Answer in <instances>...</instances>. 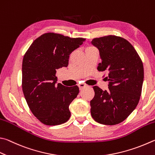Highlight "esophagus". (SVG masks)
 Instances as JSON below:
<instances>
[{
    "label": "esophagus",
    "mask_w": 155,
    "mask_h": 155,
    "mask_svg": "<svg viewBox=\"0 0 155 155\" xmlns=\"http://www.w3.org/2000/svg\"><path fill=\"white\" fill-rule=\"evenodd\" d=\"M78 87H79V89L81 90H82L83 88H85V87H86V85H85V84H83V83H81V84H79V85H78Z\"/></svg>",
    "instance_id": "obj_1"
}]
</instances>
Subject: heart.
Returning a JSON list of instances; mask_svg holds the SVG:
<instances>
[{
    "instance_id": "b5f03b06",
    "label": "heart",
    "mask_w": 155,
    "mask_h": 155,
    "mask_svg": "<svg viewBox=\"0 0 155 155\" xmlns=\"http://www.w3.org/2000/svg\"><path fill=\"white\" fill-rule=\"evenodd\" d=\"M93 47H91V46H89V47H87V48L85 49V50H87V49H91V48H93Z\"/></svg>"
}]
</instances>
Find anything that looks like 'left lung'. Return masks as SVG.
Listing matches in <instances>:
<instances>
[{
    "instance_id": "1",
    "label": "left lung",
    "mask_w": 155,
    "mask_h": 155,
    "mask_svg": "<svg viewBox=\"0 0 155 155\" xmlns=\"http://www.w3.org/2000/svg\"><path fill=\"white\" fill-rule=\"evenodd\" d=\"M102 62L100 72L107 71L108 91L93 87L94 97L90 102L91 114L95 121L114 125L123 122L136 108L142 93L144 67L139 55L125 38L114 35L94 38Z\"/></svg>"
}]
</instances>
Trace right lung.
<instances>
[{
  "label": "right lung",
  "mask_w": 155,
  "mask_h": 155,
  "mask_svg": "<svg viewBox=\"0 0 155 155\" xmlns=\"http://www.w3.org/2000/svg\"><path fill=\"white\" fill-rule=\"evenodd\" d=\"M85 38L45 33L35 40L22 61V90L32 114L47 125L68 121L69 106L79 89L57 83L56 70L68 65L70 54Z\"/></svg>",
  "instance_id": "1"
}]
</instances>
